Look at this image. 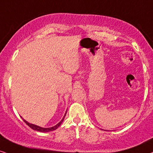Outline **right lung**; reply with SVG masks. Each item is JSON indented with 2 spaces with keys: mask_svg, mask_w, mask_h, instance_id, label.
<instances>
[{
  "mask_svg": "<svg viewBox=\"0 0 153 153\" xmlns=\"http://www.w3.org/2000/svg\"><path fill=\"white\" fill-rule=\"evenodd\" d=\"M65 114H66V112H65L64 117H63L62 120H61V121H60V122H59V123H58V124H56V126H53V127H51V128H43V127H40V126H36V125L32 124V123H29V122H27V121H25V119H23V121H25V123H26L27 125L29 126H30L31 128L33 129V130H34V131H39V132H49V131H54V130H56V129L58 128V127H59V126L61 125V123H62L63 119H64V118H65Z\"/></svg>",
  "mask_w": 153,
  "mask_h": 153,
  "instance_id": "1",
  "label": "right lung"
}]
</instances>
